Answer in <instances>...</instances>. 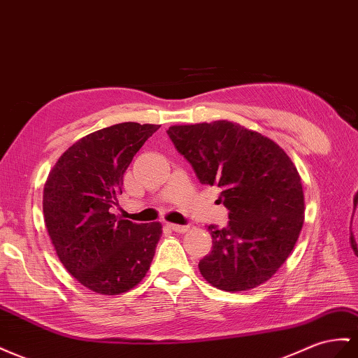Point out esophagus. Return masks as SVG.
<instances>
[{
	"instance_id": "34e87169",
	"label": "esophagus",
	"mask_w": 358,
	"mask_h": 358,
	"mask_svg": "<svg viewBox=\"0 0 358 358\" xmlns=\"http://www.w3.org/2000/svg\"><path fill=\"white\" fill-rule=\"evenodd\" d=\"M167 227L171 229L173 231H178V234H185L188 231L189 226H180V224H173V223H167Z\"/></svg>"
}]
</instances>
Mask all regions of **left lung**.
<instances>
[{
    "label": "left lung",
    "mask_w": 358,
    "mask_h": 358,
    "mask_svg": "<svg viewBox=\"0 0 358 358\" xmlns=\"http://www.w3.org/2000/svg\"><path fill=\"white\" fill-rule=\"evenodd\" d=\"M169 137L201 185L220 187L229 224H210L212 251L199 262L203 278L226 292L271 278L294 250L304 223L301 178L287 153L238 123L175 124Z\"/></svg>",
    "instance_id": "1"
}]
</instances>
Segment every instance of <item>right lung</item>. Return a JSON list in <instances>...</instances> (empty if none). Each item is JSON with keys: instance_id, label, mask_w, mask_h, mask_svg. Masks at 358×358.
I'll return each mask as SVG.
<instances>
[{"instance_id": "add662e5", "label": "right lung", "mask_w": 358, "mask_h": 358, "mask_svg": "<svg viewBox=\"0 0 358 358\" xmlns=\"http://www.w3.org/2000/svg\"><path fill=\"white\" fill-rule=\"evenodd\" d=\"M159 124L124 122L85 135L67 149L43 188V218L60 262L101 295H119L149 271L161 223L117 220L123 175Z\"/></svg>"}]
</instances>
